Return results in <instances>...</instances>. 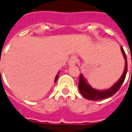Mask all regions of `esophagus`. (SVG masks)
Instances as JSON below:
<instances>
[{"mask_svg":"<svg viewBox=\"0 0 132 132\" xmlns=\"http://www.w3.org/2000/svg\"><path fill=\"white\" fill-rule=\"evenodd\" d=\"M77 60L76 57H71L70 59L69 60V62H68V64L69 65H74V64H75L77 63Z\"/></svg>","mask_w":132,"mask_h":132,"instance_id":"34e87169","label":"esophagus"}]
</instances>
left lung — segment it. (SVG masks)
<instances>
[{
	"label": "left lung",
	"instance_id": "1",
	"mask_svg": "<svg viewBox=\"0 0 132 132\" xmlns=\"http://www.w3.org/2000/svg\"><path fill=\"white\" fill-rule=\"evenodd\" d=\"M121 51L122 55L124 56V60H125V67H124V72L122 74L121 77L119 79L118 81L115 84H114L110 88L105 89V90H100V89H96L93 88L89 85L87 79L84 77L82 75L80 74L78 87H79V90L80 93L84 97H85L89 100H104L106 98L111 97L119 89L121 85L124 82L125 77H126V75L127 72V56L124 53V50L122 46H121Z\"/></svg>",
	"mask_w": 132,
	"mask_h": 132
}]
</instances>
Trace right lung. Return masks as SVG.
Returning a JSON list of instances; mask_svg holds the SVG:
<instances>
[{"instance_id": "obj_1", "label": "right lung", "mask_w": 132, "mask_h": 132, "mask_svg": "<svg viewBox=\"0 0 132 132\" xmlns=\"http://www.w3.org/2000/svg\"><path fill=\"white\" fill-rule=\"evenodd\" d=\"M59 73H60V72H59L58 74H57V75H56L55 79V82H56V81H57V79H58V75H59Z\"/></svg>"}]
</instances>
